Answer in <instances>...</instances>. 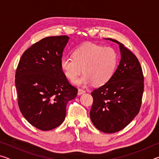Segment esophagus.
<instances>
[{
  "instance_id": "esophagus-1",
  "label": "esophagus",
  "mask_w": 159,
  "mask_h": 159,
  "mask_svg": "<svg viewBox=\"0 0 159 159\" xmlns=\"http://www.w3.org/2000/svg\"><path fill=\"white\" fill-rule=\"evenodd\" d=\"M85 93V90H83V89H80V88H79V90H78V95H82V94Z\"/></svg>"
}]
</instances>
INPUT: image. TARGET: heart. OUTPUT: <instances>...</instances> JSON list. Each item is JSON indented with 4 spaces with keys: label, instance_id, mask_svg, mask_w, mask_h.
Wrapping results in <instances>:
<instances>
[{
    "label": "heart",
    "instance_id": "heart-1",
    "mask_svg": "<svg viewBox=\"0 0 159 159\" xmlns=\"http://www.w3.org/2000/svg\"><path fill=\"white\" fill-rule=\"evenodd\" d=\"M73 57H63L60 66L69 80H76L82 71L85 74L75 81L79 85L93 83L101 86L113 76L118 62V55L114 48L86 43L72 52Z\"/></svg>",
    "mask_w": 159,
    "mask_h": 159
}]
</instances>
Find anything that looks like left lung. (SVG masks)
<instances>
[{
	"instance_id": "1",
	"label": "left lung",
	"mask_w": 159,
	"mask_h": 159,
	"mask_svg": "<svg viewBox=\"0 0 159 159\" xmlns=\"http://www.w3.org/2000/svg\"><path fill=\"white\" fill-rule=\"evenodd\" d=\"M119 45V65L106 84L91 93L90 112L93 125L103 133H114L125 128L138 114L144 92L143 72L138 59L124 45Z\"/></svg>"
}]
</instances>
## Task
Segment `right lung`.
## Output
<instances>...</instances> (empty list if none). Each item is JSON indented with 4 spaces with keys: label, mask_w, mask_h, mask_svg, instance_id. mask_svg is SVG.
<instances>
[{
    "label": "right lung",
    "mask_w": 159,
    "mask_h": 159,
    "mask_svg": "<svg viewBox=\"0 0 159 159\" xmlns=\"http://www.w3.org/2000/svg\"><path fill=\"white\" fill-rule=\"evenodd\" d=\"M67 36L46 37L21 55L15 74L19 108L27 121L41 130H50L63 123L66 104L78 89L61 70Z\"/></svg>",
    "instance_id": "right-lung-1"
}]
</instances>
